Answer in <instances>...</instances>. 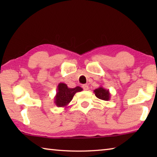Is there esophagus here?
Masks as SVG:
<instances>
[{
	"label": "esophagus",
	"mask_w": 157,
	"mask_h": 157,
	"mask_svg": "<svg viewBox=\"0 0 157 157\" xmlns=\"http://www.w3.org/2000/svg\"><path fill=\"white\" fill-rule=\"evenodd\" d=\"M82 88H83L84 90L86 91V90H89V86L87 84H84L82 85Z\"/></svg>",
	"instance_id": "34e87169"
}]
</instances>
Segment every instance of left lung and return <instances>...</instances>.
<instances>
[{
	"label": "left lung",
	"mask_w": 157,
	"mask_h": 157,
	"mask_svg": "<svg viewBox=\"0 0 157 157\" xmlns=\"http://www.w3.org/2000/svg\"><path fill=\"white\" fill-rule=\"evenodd\" d=\"M94 92L95 96L100 100L105 101H108L110 100L111 94L109 91L108 89H105V88H103L102 86H100L99 88L95 89Z\"/></svg>",
	"instance_id": "1"
}]
</instances>
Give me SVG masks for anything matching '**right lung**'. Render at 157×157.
<instances>
[{
    "mask_svg": "<svg viewBox=\"0 0 157 157\" xmlns=\"http://www.w3.org/2000/svg\"><path fill=\"white\" fill-rule=\"evenodd\" d=\"M82 89L80 86L68 88L64 83H59L57 86L56 95L55 96V104L58 107H67V105L72 100L77 92H80Z\"/></svg>",
    "mask_w": 157,
    "mask_h": 157,
    "instance_id": "add662e5",
    "label": "right lung"
}]
</instances>
